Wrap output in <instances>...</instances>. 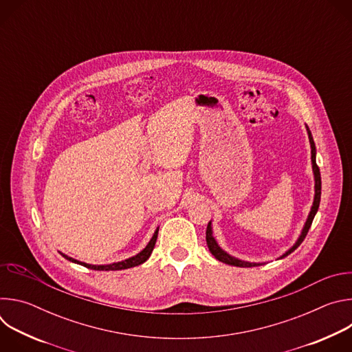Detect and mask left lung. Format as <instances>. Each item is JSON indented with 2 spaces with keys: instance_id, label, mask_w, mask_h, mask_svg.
Segmentation results:
<instances>
[{
  "instance_id": "obj_1",
  "label": "left lung",
  "mask_w": 352,
  "mask_h": 352,
  "mask_svg": "<svg viewBox=\"0 0 352 352\" xmlns=\"http://www.w3.org/2000/svg\"><path fill=\"white\" fill-rule=\"evenodd\" d=\"M307 131H308L309 143H311L312 170H314V175H315V199H314V205H312L311 213H309V216H308V219H307V223H305V226H304V228H302V232H300V235H299L298 241L295 242V245H294L292 248H289L280 259L288 256L291 252H294V250H295L300 243H302V241L305 239V236H307V234H308V231H309V228H311V226H312V221H314V219H315V214L318 213L319 205H320L322 179H320V170H319V167H318V164H316V146H315V142H314V138H312V133H311L308 125H307ZM206 242H208V248H209V250L212 252V255H213L217 261H220V262H223V263H226V265H231V266H236V267H254V266H261V265H263V263H249V262H245V261H239V259H236V258L228 255L227 252H224V250L219 246V243L216 242V239H214V236H213L212 221H209L208 228H206Z\"/></svg>"
}]
</instances>
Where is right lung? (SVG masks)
Here are the masks:
<instances>
[{"instance_id": "add662e5", "label": "right lung", "mask_w": 352, "mask_h": 352, "mask_svg": "<svg viewBox=\"0 0 352 352\" xmlns=\"http://www.w3.org/2000/svg\"><path fill=\"white\" fill-rule=\"evenodd\" d=\"M157 234H159V228L155 231L152 239H150V242L146 245V248L142 250V252H139L138 255H135V256H132V258H129V259H125V261L117 262V263H111V265H100V266L87 265V263L79 262V261H76V259H72V258H69V256H67V255H64V254H61V252H60V254H61L65 259H68L69 262L82 265V266H85V267H87V269H91V270H106V272H109V270H124V269H129V267L139 266V265L144 263V262L150 258V255H152V252H153V248H155V245H156Z\"/></svg>"}]
</instances>
